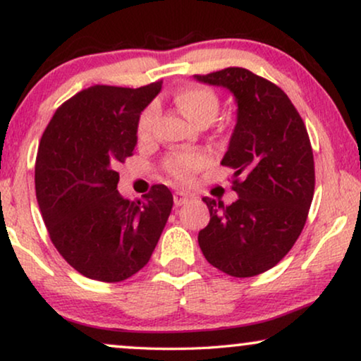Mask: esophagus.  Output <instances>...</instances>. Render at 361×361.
<instances>
[{"instance_id":"1","label":"esophagus","mask_w":361,"mask_h":361,"mask_svg":"<svg viewBox=\"0 0 361 361\" xmlns=\"http://www.w3.org/2000/svg\"><path fill=\"white\" fill-rule=\"evenodd\" d=\"M189 199H190V195L187 194V192H182V190L174 192V204L177 207L187 204V202H189Z\"/></svg>"}]
</instances>
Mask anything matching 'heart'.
Masks as SVG:
<instances>
[{"mask_svg": "<svg viewBox=\"0 0 361 361\" xmlns=\"http://www.w3.org/2000/svg\"><path fill=\"white\" fill-rule=\"evenodd\" d=\"M174 102L179 110L184 115L192 120L197 125L202 123H210L215 120L220 110V100L215 92L205 87H187L180 90L174 97ZM156 120V106L146 108L141 113L140 121H137V137L141 141L149 140L152 125ZM209 162V156L202 151H192V152H179L169 157L167 161V169L176 179L187 180L190 179L192 174L200 171L202 167L207 166Z\"/></svg>", "mask_w": 361, "mask_h": 361, "instance_id": "heart-1", "label": "heart"}]
</instances>
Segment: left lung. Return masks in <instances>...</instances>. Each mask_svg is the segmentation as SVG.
Returning a JSON list of instances; mask_svg holds the SVG:
<instances>
[{
	"label": "left lung",
	"mask_w": 361,
	"mask_h": 361,
	"mask_svg": "<svg viewBox=\"0 0 361 361\" xmlns=\"http://www.w3.org/2000/svg\"><path fill=\"white\" fill-rule=\"evenodd\" d=\"M197 82L226 88L236 125L221 164L233 172L231 205L204 197L210 221L199 231L205 259L233 278H251L279 263L307 219L314 197V154L302 118L278 85L241 67Z\"/></svg>",
	"instance_id": "left-lung-1"
}]
</instances>
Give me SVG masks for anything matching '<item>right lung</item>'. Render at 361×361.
Returning a JSON list of instances; mask_svg holds the SVG:
<instances>
[{"label": "right lung", "instance_id": "add662e5", "mask_svg": "<svg viewBox=\"0 0 361 361\" xmlns=\"http://www.w3.org/2000/svg\"><path fill=\"white\" fill-rule=\"evenodd\" d=\"M161 82L141 88L93 85L57 108L36 159L42 220L62 258L85 278L120 283L145 268L172 210L166 185L145 200L116 190L118 166L137 145L141 111Z\"/></svg>", "mask_w": 361, "mask_h": 361}]
</instances>
